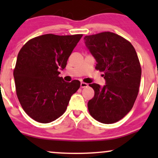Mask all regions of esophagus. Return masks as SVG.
Instances as JSON below:
<instances>
[{
  "instance_id": "esophagus-1",
  "label": "esophagus",
  "mask_w": 158,
  "mask_h": 158,
  "mask_svg": "<svg viewBox=\"0 0 158 158\" xmlns=\"http://www.w3.org/2000/svg\"><path fill=\"white\" fill-rule=\"evenodd\" d=\"M80 86H81V88H87V87L88 86V84H87V83H85V82H81Z\"/></svg>"
}]
</instances>
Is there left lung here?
<instances>
[{"label": "left lung", "mask_w": 158, "mask_h": 158, "mask_svg": "<svg viewBox=\"0 0 158 158\" xmlns=\"http://www.w3.org/2000/svg\"><path fill=\"white\" fill-rule=\"evenodd\" d=\"M85 43L103 72L106 85L93 83L94 97L88 108L91 117L105 124L123 118L131 110L138 94L141 67L135 48L122 36L111 32L86 35Z\"/></svg>", "instance_id": "1"}]
</instances>
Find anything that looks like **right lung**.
Segmentation results:
<instances>
[{"mask_svg": "<svg viewBox=\"0 0 158 158\" xmlns=\"http://www.w3.org/2000/svg\"><path fill=\"white\" fill-rule=\"evenodd\" d=\"M82 34H45L28 41L18 55L13 71L21 107L34 120L48 123L64 113L80 81L67 82L59 77Z\"/></svg>", "mask_w": 158, "mask_h": 158, "instance_id": "1", "label": "right lung"}]
</instances>
